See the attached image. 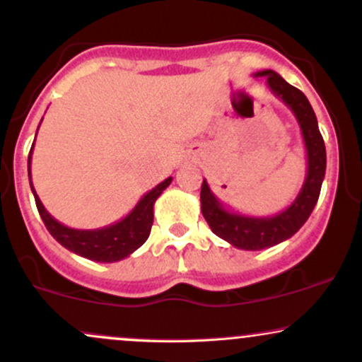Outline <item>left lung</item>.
I'll return each instance as SVG.
<instances>
[{
  "label": "left lung",
  "mask_w": 362,
  "mask_h": 362,
  "mask_svg": "<svg viewBox=\"0 0 362 362\" xmlns=\"http://www.w3.org/2000/svg\"><path fill=\"white\" fill-rule=\"evenodd\" d=\"M255 76H264L269 90L289 107L300 124L303 141L306 148V177L300 194L296 195L291 206L274 216H245L224 209L218 197L211 192L207 182L201 187V209L202 216L209 224L214 235L226 240L242 250H264L274 245L284 242L296 233L310 218L311 211L317 206L320 189L327 168L325 143L320 134L317 115L311 109L308 98L301 90L294 88L284 78L272 69L255 73Z\"/></svg>",
  "instance_id": "8db88e82"
}]
</instances>
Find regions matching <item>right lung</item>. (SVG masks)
I'll return each mask as SVG.
<instances>
[{
    "label": "right lung",
    "instance_id": "1",
    "mask_svg": "<svg viewBox=\"0 0 362 362\" xmlns=\"http://www.w3.org/2000/svg\"><path fill=\"white\" fill-rule=\"evenodd\" d=\"M32 151H34V144H32L30 153H28V178H30V189L35 197L37 209H39L40 218H42L49 233L62 247L68 248L69 252L76 253V255L85 257V259L110 264V262L126 259V257L131 255L134 250H138L141 245L146 242L153 224V206H155L156 199L160 197L161 192L172 184V177H168L167 180H163L155 189L144 194L134 209L126 218L120 219V221L109 224V226L98 228V230H74V228L64 226L57 219H54L45 211L42 202H40L39 195H37L34 185H32Z\"/></svg>",
    "mask_w": 362,
    "mask_h": 362
}]
</instances>
